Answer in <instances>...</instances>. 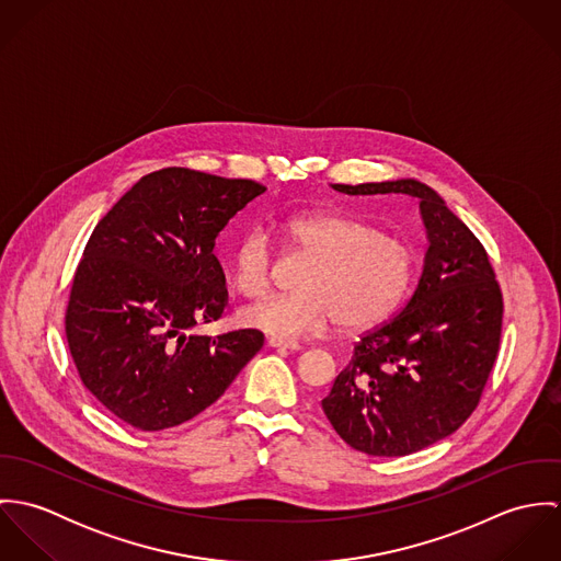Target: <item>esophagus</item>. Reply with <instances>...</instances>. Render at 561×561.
I'll return each instance as SVG.
<instances>
[{"instance_id":"1","label":"esophagus","mask_w":561,"mask_h":561,"mask_svg":"<svg viewBox=\"0 0 561 561\" xmlns=\"http://www.w3.org/2000/svg\"><path fill=\"white\" fill-rule=\"evenodd\" d=\"M267 345H270V347H276V350H289V352H298V350H300V343H296V341H285V339H278V336H270V339H267Z\"/></svg>"}]
</instances>
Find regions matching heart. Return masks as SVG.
Instances as JSON below:
<instances>
[{"label": "heart", "instance_id": "1", "mask_svg": "<svg viewBox=\"0 0 561 561\" xmlns=\"http://www.w3.org/2000/svg\"><path fill=\"white\" fill-rule=\"evenodd\" d=\"M285 231L313 263L300 278V294L270 296L245 307L240 320L248 328L285 341L318 336L334 321L345 332H365L387 320L414 283V248L365 220L309 214L289 220ZM272 243L263 231H250L231 254L236 289L245 298H261L272 285Z\"/></svg>", "mask_w": 561, "mask_h": 561}]
</instances>
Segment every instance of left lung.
Listing matches in <instances>:
<instances>
[{
  "instance_id": "obj_1",
  "label": "left lung",
  "mask_w": 561,
  "mask_h": 561,
  "mask_svg": "<svg viewBox=\"0 0 561 561\" xmlns=\"http://www.w3.org/2000/svg\"><path fill=\"white\" fill-rule=\"evenodd\" d=\"M350 196L408 194L427 231L423 274L396 318L365 332L321 408L367 456L398 458L454 434L478 408L499 354L503 296L471 229L425 183L332 185Z\"/></svg>"
}]
</instances>
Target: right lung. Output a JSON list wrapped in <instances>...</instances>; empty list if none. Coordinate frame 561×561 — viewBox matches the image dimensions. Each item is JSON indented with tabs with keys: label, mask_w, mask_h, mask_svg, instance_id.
<instances>
[{
	"label": "right lung",
	"mask_w": 561,
	"mask_h": 561,
	"mask_svg": "<svg viewBox=\"0 0 561 561\" xmlns=\"http://www.w3.org/2000/svg\"><path fill=\"white\" fill-rule=\"evenodd\" d=\"M265 187L190 168L142 176L94 227L73 276L67 341L83 387L123 423L160 432L209 408L263 347L220 320L229 294L216 238Z\"/></svg>",
	"instance_id": "right-lung-1"
}]
</instances>
